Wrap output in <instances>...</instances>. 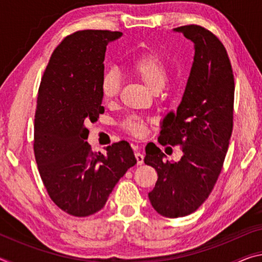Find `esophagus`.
Wrapping results in <instances>:
<instances>
[{
    "instance_id": "obj_1",
    "label": "esophagus",
    "mask_w": 262,
    "mask_h": 262,
    "mask_svg": "<svg viewBox=\"0 0 262 262\" xmlns=\"http://www.w3.org/2000/svg\"><path fill=\"white\" fill-rule=\"evenodd\" d=\"M135 158H136L137 165H142V164H143V159H144L143 154L136 151V152H135Z\"/></svg>"
}]
</instances>
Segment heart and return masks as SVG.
Here are the masks:
<instances>
[{"label": "heart", "instance_id": "1", "mask_svg": "<svg viewBox=\"0 0 262 262\" xmlns=\"http://www.w3.org/2000/svg\"><path fill=\"white\" fill-rule=\"evenodd\" d=\"M133 75L140 79L151 92L161 91L167 81V69L163 60L154 53H143L132 61L129 66ZM100 92L106 101H113L120 94L121 79L114 69H106L100 78ZM127 132L135 136H143L147 125L139 118H129L123 122Z\"/></svg>", "mask_w": 262, "mask_h": 262}]
</instances>
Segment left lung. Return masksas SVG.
Here are the masks:
<instances>
[{
  "mask_svg": "<svg viewBox=\"0 0 262 262\" xmlns=\"http://www.w3.org/2000/svg\"><path fill=\"white\" fill-rule=\"evenodd\" d=\"M173 31L194 43V61L183 99L164 118L158 141L180 144L183 156L164 162L165 155L155 145L144 157L158 174L149 200L168 219L192 214L214 188L231 137L234 98L232 67L219 38L199 25Z\"/></svg>",
  "mask_w": 262,
  "mask_h": 262,
  "instance_id": "left-lung-1",
  "label": "left lung"
}]
</instances>
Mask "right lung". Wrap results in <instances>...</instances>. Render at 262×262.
I'll return each instance as SVG.
<instances>
[{"instance_id":"right-lung-1","label":"right lung","mask_w":262,"mask_h":262,"mask_svg":"<svg viewBox=\"0 0 262 262\" xmlns=\"http://www.w3.org/2000/svg\"><path fill=\"white\" fill-rule=\"evenodd\" d=\"M121 32L84 30L55 48L41 78L34 117V156L53 202L69 215L90 216L136 164L125 141L94 152L88 122L104 113L100 78L106 46Z\"/></svg>"}]
</instances>
